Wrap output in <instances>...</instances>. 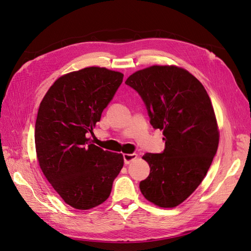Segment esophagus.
Masks as SVG:
<instances>
[{"mask_svg":"<svg viewBox=\"0 0 251 251\" xmlns=\"http://www.w3.org/2000/svg\"><path fill=\"white\" fill-rule=\"evenodd\" d=\"M135 159H137V154H124L125 164H130Z\"/></svg>","mask_w":251,"mask_h":251,"instance_id":"esophagus-1","label":"esophagus"}]
</instances>
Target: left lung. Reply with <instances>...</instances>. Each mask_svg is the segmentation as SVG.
Instances as JSON below:
<instances>
[{"instance_id":"obj_1","label":"left lung","mask_w":251,"mask_h":251,"mask_svg":"<svg viewBox=\"0 0 251 251\" xmlns=\"http://www.w3.org/2000/svg\"><path fill=\"white\" fill-rule=\"evenodd\" d=\"M126 83L140 94L151 125L165 140L163 153L142 156L151 171L140 191L159 207H176L200 185L217 153L220 133L210 98L193 74L174 65L144 68Z\"/></svg>"}]
</instances>
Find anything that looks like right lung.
Returning a JSON list of instances; mask_svg holds the SVG:
<instances>
[{"instance_id": "add662e5", "label": "right lung", "mask_w": 251, "mask_h": 251, "mask_svg": "<svg viewBox=\"0 0 251 251\" xmlns=\"http://www.w3.org/2000/svg\"><path fill=\"white\" fill-rule=\"evenodd\" d=\"M123 79V73L107 68H83L58 77L40 104L34 131L37 162L73 208L87 210L103 203L124 166L123 154L103 151L87 137Z\"/></svg>"}]
</instances>
